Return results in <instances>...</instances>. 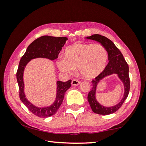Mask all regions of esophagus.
<instances>
[{
	"label": "esophagus",
	"instance_id": "34e87169",
	"mask_svg": "<svg viewBox=\"0 0 146 146\" xmlns=\"http://www.w3.org/2000/svg\"><path fill=\"white\" fill-rule=\"evenodd\" d=\"M80 82L78 80L74 79L72 80V85L76 86H78L80 84Z\"/></svg>",
	"mask_w": 146,
	"mask_h": 146
}]
</instances>
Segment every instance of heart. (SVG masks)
I'll list each match as a JSON object with an SVG mask.
<instances>
[{"instance_id":"b5f03b06","label":"heart","mask_w":146,"mask_h":146,"mask_svg":"<svg viewBox=\"0 0 146 146\" xmlns=\"http://www.w3.org/2000/svg\"><path fill=\"white\" fill-rule=\"evenodd\" d=\"M107 50L100 44L77 43L66 48L64 58L57 61L60 70L66 74H72L76 68L85 79H92L104 71L107 65Z\"/></svg>"}]
</instances>
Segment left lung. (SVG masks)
<instances>
[{
  "instance_id": "left-lung-1",
  "label": "left lung",
  "mask_w": 146,
  "mask_h": 146,
  "mask_svg": "<svg viewBox=\"0 0 146 146\" xmlns=\"http://www.w3.org/2000/svg\"><path fill=\"white\" fill-rule=\"evenodd\" d=\"M86 39L93 40L101 44L107 50L109 62L100 74L92 81V88L88 95V100L94 112L101 115H108L116 111L121 106L127 98L129 92V67L122 54L115 46L114 43L108 38L100 35H93L86 37ZM115 74L124 85V95L119 102L112 107H105L101 105L96 99V90L98 84L105 77Z\"/></svg>"
}]
</instances>
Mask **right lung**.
I'll return each mask as SVG.
<instances>
[{
    "label": "right lung",
    "mask_w": 146,
    "mask_h": 146,
    "mask_svg": "<svg viewBox=\"0 0 146 146\" xmlns=\"http://www.w3.org/2000/svg\"><path fill=\"white\" fill-rule=\"evenodd\" d=\"M68 40L66 37H54L43 36L34 40L26 50L20 60L17 72V80L19 87L20 99L33 114L40 117H47L56 113L62 103L65 92L71 86V80L64 82L56 81V94L54 102L48 106L38 107L30 102L26 97L24 84V71L31 60L42 58L54 60L58 57L60 52Z\"/></svg>",
    "instance_id": "1"
}]
</instances>
